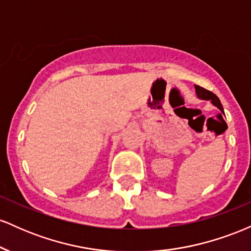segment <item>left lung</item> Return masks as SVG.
I'll return each mask as SVG.
<instances>
[{
  "label": "left lung",
  "instance_id": "left-lung-1",
  "mask_svg": "<svg viewBox=\"0 0 251 251\" xmlns=\"http://www.w3.org/2000/svg\"><path fill=\"white\" fill-rule=\"evenodd\" d=\"M195 89H196V94H197V97L200 98V99H201V100H210L212 105H215L216 107L220 109L222 113L224 114L223 106H222L220 99H218L216 94H214V93H212V92H210V91H208V89L201 87V86H197V85H195Z\"/></svg>",
  "mask_w": 251,
  "mask_h": 251
}]
</instances>
